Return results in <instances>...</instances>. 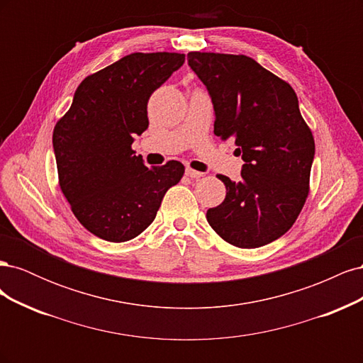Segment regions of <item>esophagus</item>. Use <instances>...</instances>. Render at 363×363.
Masks as SVG:
<instances>
[{
	"label": "esophagus",
	"mask_w": 363,
	"mask_h": 363,
	"mask_svg": "<svg viewBox=\"0 0 363 363\" xmlns=\"http://www.w3.org/2000/svg\"><path fill=\"white\" fill-rule=\"evenodd\" d=\"M184 174H186V177H189V179H192V180L203 177V172H200V171H195V169H192V168H186Z\"/></svg>",
	"instance_id": "34e87169"
}]
</instances>
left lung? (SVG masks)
Instances as JSON below:
<instances>
[{"label":"left lung","instance_id":"1","mask_svg":"<svg viewBox=\"0 0 363 363\" xmlns=\"http://www.w3.org/2000/svg\"><path fill=\"white\" fill-rule=\"evenodd\" d=\"M211 94L215 135L233 139L245 162L239 182L225 175L224 201L207 221L225 242L257 248L294 225L309 195L313 135L292 86L244 54H188Z\"/></svg>","mask_w":363,"mask_h":363}]
</instances>
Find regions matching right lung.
Wrapping results in <instances>:
<instances>
[{"instance_id": "right-lung-1", "label": "right lung", "mask_w": 363, "mask_h": 363, "mask_svg": "<svg viewBox=\"0 0 363 363\" xmlns=\"http://www.w3.org/2000/svg\"><path fill=\"white\" fill-rule=\"evenodd\" d=\"M184 63L180 52H133L87 75L52 131L59 186L80 224L108 242H125L155 221L184 167L148 168L131 150L148 128L151 94Z\"/></svg>"}]
</instances>
